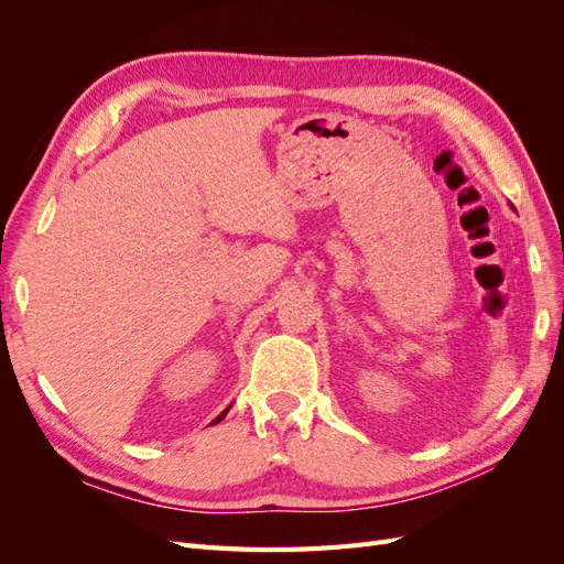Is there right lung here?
<instances>
[{"label": "right lung", "mask_w": 564, "mask_h": 564, "mask_svg": "<svg viewBox=\"0 0 564 564\" xmlns=\"http://www.w3.org/2000/svg\"><path fill=\"white\" fill-rule=\"evenodd\" d=\"M228 409H230V406H228ZM228 409H226V412H220V414H218V416H216V421H214V423H218V421H220V419H224V416H226V414H228Z\"/></svg>", "instance_id": "add662e5"}]
</instances>
